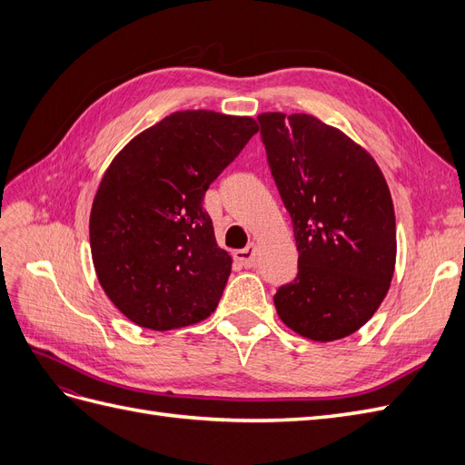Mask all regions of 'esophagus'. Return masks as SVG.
I'll return each instance as SVG.
<instances>
[{
  "instance_id": "1",
  "label": "esophagus",
  "mask_w": 465,
  "mask_h": 465,
  "mask_svg": "<svg viewBox=\"0 0 465 465\" xmlns=\"http://www.w3.org/2000/svg\"><path fill=\"white\" fill-rule=\"evenodd\" d=\"M234 260L244 265V267H254L256 265V246L250 244L244 250H236L234 252Z\"/></svg>"
}]
</instances>
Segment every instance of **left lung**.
I'll return each instance as SVG.
<instances>
[{"instance_id":"1","label":"left lung","mask_w":465,"mask_h":465,"mask_svg":"<svg viewBox=\"0 0 465 465\" xmlns=\"http://www.w3.org/2000/svg\"><path fill=\"white\" fill-rule=\"evenodd\" d=\"M272 176L291 215L299 273L273 302L312 341L355 333L382 304L396 267V215L367 149L312 114L258 116Z\"/></svg>"}]
</instances>
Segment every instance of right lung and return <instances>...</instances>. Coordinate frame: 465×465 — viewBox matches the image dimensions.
<instances>
[{"instance_id": "1", "label": "right lung", "mask_w": 465, "mask_h": 465, "mask_svg": "<svg viewBox=\"0 0 465 465\" xmlns=\"http://www.w3.org/2000/svg\"><path fill=\"white\" fill-rule=\"evenodd\" d=\"M258 124L180 110L125 145L94 193L89 236L98 283L139 328L166 331L205 320L232 258L217 246L203 195Z\"/></svg>"}]
</instances>
